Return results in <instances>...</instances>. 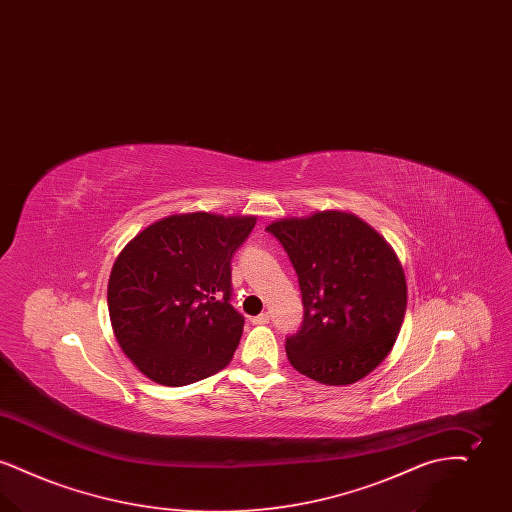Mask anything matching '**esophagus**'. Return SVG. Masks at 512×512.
Masks as SVG:
<instances>
[{"instance_id": "34e87169", "label": "esophagus", "mask_w": 512, "mask_h": 512, "mask_svg": "<svg viewBox=\"0 0 512 512\" xmlns=\"http://www.w3.org/2000/svg\"><path fill=\"white\" fill-rule=\"evenodd\" d=\"M268 320H270V317H268L267 313H261V315L251 318L253 324H268Z\"/></svg>"}]
</instances>
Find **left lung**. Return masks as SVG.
I'll use <instances>...</instances> for the list:
<instances>
[{"mask_svg": "<svg viewBox=\"0 0 512 512\" xmlns=\"http://www.w3.org/2000/svg\"><path fill=\"white\" fill-rule=\"evenodd\" d=\"M299 278L305 317L286 340L293 368L326 386L355 384L388 355L407 311V282L391 247L345 211L267 226Z\"/></svg>", "mask_w": 512, "mask_h": 512, "instance_id": "obj_1", "label": "left lung"}]
</instances>
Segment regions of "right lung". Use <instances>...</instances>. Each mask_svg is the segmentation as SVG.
Returning <instances> with one entry per match:
<instances>
[{"label": "right lung", "instance_id": "right-lung-1", "mask_svg": "<svg viewBox=\"0 0 512 512\" xmlns=\"http://www.w3.org/2000/svg\"><path fill=\"white\" fill-rule=\"evenodd\" d=\"M257 217L182 213L124 245L107 284L124 355L161 386H188L232 361L244 317L230 305L234 251Z\"/></svg>", "mask_w": 512, "mask_h": 512}]
</instances>
